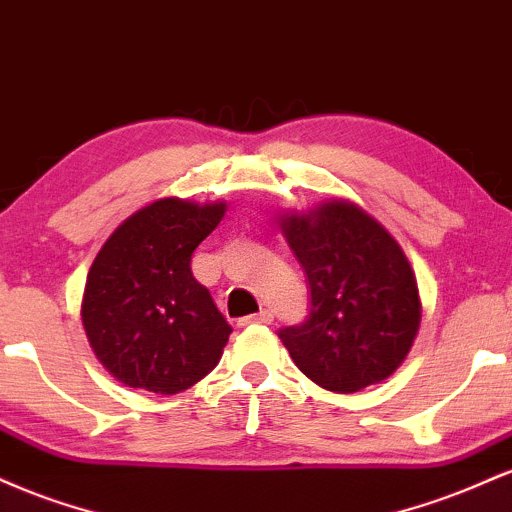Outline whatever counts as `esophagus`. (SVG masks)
<instances>
[{
    "label": "esophagus",
    "mask_w": 512,
    "mask_h": 512,
    "mask_svg": "<svg viewBox=\"0 0 512 512\" xmlns=\"http://www.w3.org/2000/svg\"><path fill=\"white\" fill-rule=\"evenodd\" d=\"M272 320H274L272 310H260V313H257V315H248V317H243V320H240V327H245V325H255V322H260V325H272Z\"/></svg>",
    "instance_id": "34e87169"
}]
</instances>
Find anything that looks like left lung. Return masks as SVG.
Wrapping results in <instances>:
<instances>
[{
	"instance_id": "1",
	"label": "left lung",
	"mask_w": 512,
	"mask_h": 512,
	"mask_svg": "<svg viewBox=\"0 0 512 512\" xmlns=\"http://www.w3.org/2000/svg\"><path fill=\"white\" fill-rule=\"evenodd\" d=\"M281 228L310 286V313L279 330L298 368L330 392H358L392 375L421 322L416 276L373 216L334 199Z\"/></svg>"
}]
</instances>
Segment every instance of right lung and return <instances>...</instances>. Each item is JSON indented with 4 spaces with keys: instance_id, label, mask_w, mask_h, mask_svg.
Listing matches in <instances>:
<instances>
[{
    "instance_id": "right-lung-1",
    "label": "right lung",
    "mask_w": 512,
    "mask_h": 512,
    "mask_svg": "<svg viewBox=\"0 0 512 512\" xmlns=\"http://www.w3.org/2000/svg\"><path fill=\"white\" fill-rule=\"evenodd\" d=\"M223 214V202L158 199L120 223L93 260L81 320L122 385L178 395L219 363L233 330L190 262Z\"/></svg>"
}]
</instances>
